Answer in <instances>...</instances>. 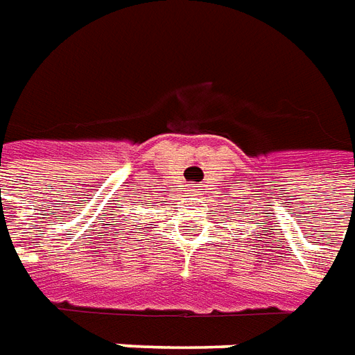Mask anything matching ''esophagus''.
Instances as JSON below:
<instances>
[{"label": "esophagus", "mask_w": 355, "mask_h": 355, "mask_svg": "<svg viewBox=\"0 0 355 355\" xmlns=\"http://www.w3.org/2000/svg\"><path fill=\"white\" fill-rule=\"evenodd\" d=\"M195 187H198V185H195ZM195 191H200V189H195Z\"/></svg>", "instance_id": "34e87169"}]
</instances>
